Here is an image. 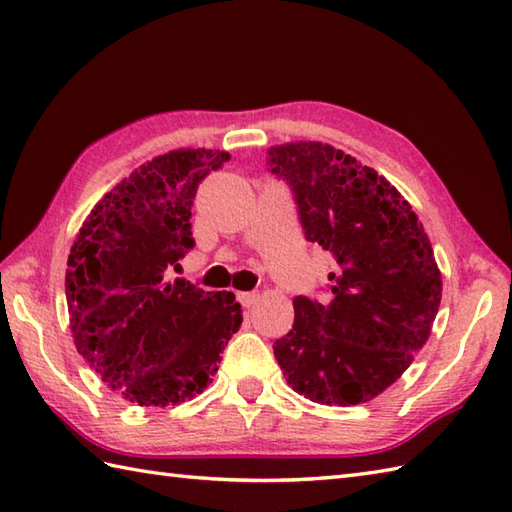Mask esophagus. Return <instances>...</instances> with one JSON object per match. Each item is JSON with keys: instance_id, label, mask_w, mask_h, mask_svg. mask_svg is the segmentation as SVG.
Masks as SVG:
<instances>
[{"instance_id": "esophagus-1", "label": "esophagus", "mask_w": 512, "mask_h": 512, "mask_svg": "<svg viewBox=\"0 0 512 512\" xmlns=\"http://www.w3.org/2000/svg\"><path fill=\"white\" fill-rule=\"evenodd\" d=\"M257 299H259V295L257 292H237V301L242 303L244 308H250V306H255L257 303Z\"/></svg>"}]
</instances>
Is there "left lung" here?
Listing matches in <instances>:
<instances>
[{"label": "left lung", "mask_w": 512, "mask_h": 512, "mask_svg": "<svg viewBox=\"0 0 512 512\" xmlns=\"http://www.w3.org/2000/svg\"><path fill=\"white\" fill-rule=\"evenodd\" d=\"M308 242L334 257L332 299L295 297L292 330L275 341L288 385L321 405L350 407L396 383L422 350L442 279L418 215L396 187L341 149L288 143L268 149Z\"/></svg>", "instance_id": "left-lung-1"}]
</instances>
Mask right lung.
<instances>
[{
	"label": "right lung",
	"instance_id": "right-lung-1",
	"mask_svg": "<svg viewBox=\"0 0 512 512\" xmlns=\"http://www.w3.org/2000/svg\"><path fill=\"white\" fill-rule=\"evenodd\" d=\"M226 151L176 149L118 182L83 222L65 299L79 354L140 407H169L209 387L242 325L233 292H206L169 268L195 246L191 206Z\"/></svg>",
	"mask_w": 512,
	"mask_h": 512
}]
</instances>
